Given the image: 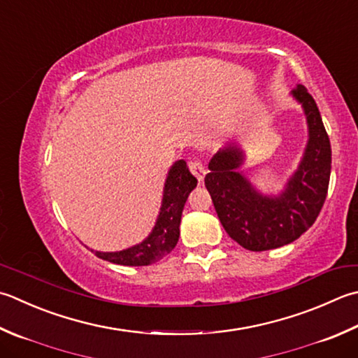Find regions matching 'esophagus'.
<instances>
[{"label": "esophagus", "mask_w": 358, "mask_h": 358, "mask_svg": "<svg viewBox=\"0 0 358 358\" xmlns=\"http://www.w3.org/2000/svg\"><path fill=\"white\" fill-rule=\"evenodd\" d=\"M187 167H189V171H191V173L194 175L195 178H197L199 181H203V178H205V173H206V171H205V167H203V164L200 163V161H189V164H187Z\"/></svg>", "instance_id": "1"}]
</instances>
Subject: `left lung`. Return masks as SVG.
I'll list each match as a JSON object with an SVG mask.
<instances>
[{
  "instance_id": "8db88e82",
  "label": "left lung",
  "mask_w": 358,
  "mask_h": 358,
  "mask_svg": "<svg viewBox=\"0 0 358 358\" xmlns=\"http://www.w3.org/2000/svg\"><path fill=\"white\" fill-rule=\"evenodd\" d=\"M293 96L303 103L309 144L299 169L279 197H262L242 175V153L228 147L209 161L205 186L231 239L250 251H267L296 241L309 229L324 205L331 178L332 150L317 102L306 87Z\"/></svg>"
}]
</instances>
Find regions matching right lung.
Returning a JSON list of instances; mask_svg holds the SVG:
<instances>
[{"mask_svg":"<svg viewBox=\"0 0 358 358\" xmlns=\"http://www.w3.org/2000/svg\"><path fill=\"white\" fill-rule=\"evenodd\" d=\"M195 186H197V178L189 172L185 161H177L167 175L163 205H161L157 225L150 236L139 245L117 251V253H101V251H93V253L103 261L131 265V267H141V265L161 261L166 255L171 253L178 242L181 213H183L187 195L194 191Z\"/></svg>","mask_w":358,"mask_h":358,"instance_id":"1","label":"right lung"}]
</instances>
